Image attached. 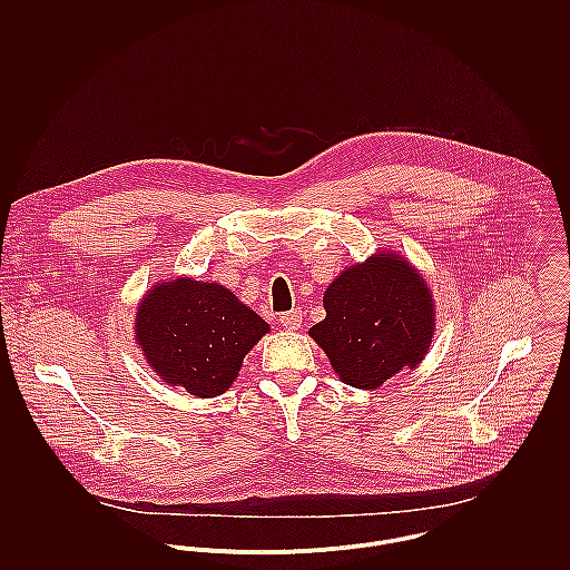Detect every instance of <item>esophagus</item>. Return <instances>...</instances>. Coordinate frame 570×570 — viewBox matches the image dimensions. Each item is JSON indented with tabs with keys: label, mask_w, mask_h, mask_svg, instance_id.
<instances>
[{
	"label": "esophagus",
	"mask_w": 570,
	"mask_h": 570,
	"mask_svg": "<svg viewBox=\"0 0 570 570\" xmlns=\"http://www.w3.org/2000/svg\"><path fill=\"white\" fill-rule=\"evenodd\" d=\"M281 325L285 326V328H298L301 323H303V312L301 309H292V312H285V314H281Z\"/></svg>",
	"instance_id": "1"
}]
</instances>
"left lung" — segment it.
I'll list each match as a JSON object with an SVG mask.
<instances>
[{
  "label": "left lung",
  "instance_id": "8db88e82",
  "mask_svg": "<svg viewBox=\"0 0 570 570\" xmlns=\"http://www.w3.org/2000/svg\"><path fill=\"white\" fill-rule=\"evenodd\" d=\"M326 318L312 326L333 371L355 389H377L414 368L434 333L432 296L395 254L380 252L348 267L325 292Z\"/></svg>",
  "mask_w": 570,
  "mask_h": 570
}]
</instances>
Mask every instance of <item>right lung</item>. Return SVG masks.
<instances>
[{"mask_svg": "<svg viewBox=\"0 0 570 570\" xmlns=\"http://www.w3.org/2000/svg\"><path fill=\"white\" fill-rule=\"evenodd\" d=\"M267 323L217 285L177 278L151 289L136 316L138 342L166 384L195 397L230 389Z\"/></svg>", "mask_w": 570, "mask_h": 570, "instance_id": "right-lung-1", "label": "right lung"}]
</instances>
